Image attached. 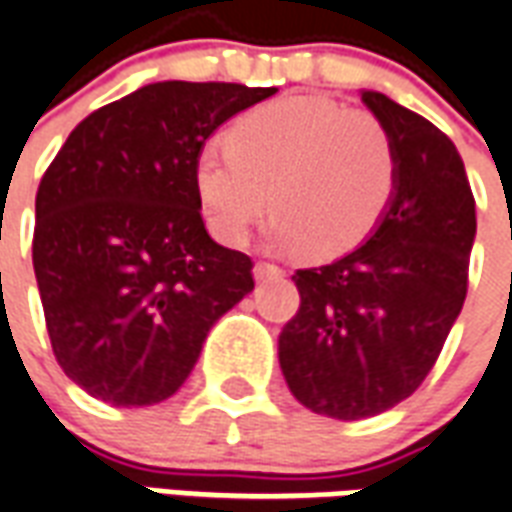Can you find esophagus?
Masks as SVG:
<instances>
[{
    "mask_svg": "<svg viewBox=\"0 0 512 512\" xmlns=\"http://www.w3.org/2000/svg\"><path fill=\"white\" fill-rule=\"evenodd\" d=\"M281 275V270L275 267V264H264V261H259L256 267H253V278L256 281H267V278H278Z\"/></svg>",
    "mask_w": 512,
    "mask_h": 512,
    "instance_id": "obj_1",
    "label": "esophagus"
}]
</instances>
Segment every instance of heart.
Returning a JSON list of instances; mask_svg holds the SVG:
<instances>
[{
    "instance_id": "1",
    "label": "heart",
    "mask_w": 512,
    "mask_h": 512,
    "mask_svg": "<svg viewBox=\"0 0 512 512\" xmlns=\"http://www.w3.org/2000/svg\"><path fill=\"white\" fill-rule=\"evenodd\" d=\"M193 182L210 231L242 245L261 212L270 237L316 261L371 237L395 193L393 141L376 117L330 98L272 100L226 130V147L201 149Z\"/></svg>"
}]
</instances>
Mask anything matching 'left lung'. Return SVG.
Segmentation results:
<instances>
[{
	"label": "left lung",
	"instance_id": "left-lung-1",
	"mask_svg": "<svg viewBox=\"0 0 512 512\" xmlns=\"http://www.w3.org/2000/svg\"><path fill=\"white\" fill-rule=\"evenodd\" d=\"M360 98L393 141V201L352 253L294 272L300 311L278 338L294 398L333 420L382 414L423 384L464 308L477 234L453 141L382 92Z\"/></svg>",
	"mask_w": 512,
	"mask_h": 512
}]
</instances>
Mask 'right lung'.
I'll list each match as a JSON object with an SVG mask.
<instances>
[{"label": "right lung", "mask_w": 512, "mask_h": 512, "mask_svg": "<svg viewBox=\"0 0 512 512\" xmlns=\"http://www.w3.org/2000/svg\"><path fill=\"white\" fill-rule=\"evenodd\" d=\"M275 92L147 84L92 111L40 179L32 264L48 338L92 398H171L212 324L253 292L251 259L204 229L193 166L223 122Z\"/></svg>", "instance_id": "right-lung-1"}]
</instances>
